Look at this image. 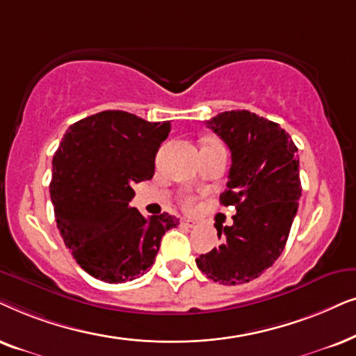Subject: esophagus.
<instances>
[{
  "instance_id": "1",
  "label": "esophagus",
  "mask_w": 356,
  "mask_h": 356,
  "mask_svg": "<svg viewBox=\"0 0 356 356\" xmlns=\"http://www.w3.org/2000/svg\"><path fill=\"white\" fill-rule=\"evenodd\" d=\"M182 225H184V226H187V227H191V229H193V227H197V226H198V222H197V221H193V220H184V221H182Z\"/></svg>"
}]
</instances>
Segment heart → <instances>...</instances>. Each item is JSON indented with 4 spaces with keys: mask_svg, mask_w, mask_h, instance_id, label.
<instances>
[{
    "mask_svg": "<svg viewBox=\"0 0 356 356\" xmlns=\"http://www.w3.org/2000/svg\"><path fill=\"white\" fill-rule=\"evenodd\" d=\"M192 205H193V198H192V197H186V198H184V207L191 208Z\"/></svg>",
    "mask_w": 356,
    "mask_h": 356,
    "instance_id": "1",
    "label": "heart"
}]
</instances>
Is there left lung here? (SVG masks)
Listing matches in <instances>:
<instances>
[{
    "label": "left lung",
    "mask_w": 356,
    "mask_h": 356,
    "mask_svg": "<svg viewBox=\"0 0 356 356\" xmlns=\"http://www.w3.org/2000/svg\"><path fill=\"white\" fill-rule=\"evenodd\" d=\"M231 151L221 205L236 207L233 226L218 229L222 243L198 257L213 282L243 285L280 257L301 197L300 156L278 123L249 111L221 112L207 122Z\"/></svg>",
    "instance_id": "1"
}]
</instances>
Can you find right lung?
Wrapping results in <instances>:
<instances>
[{
  "mask_svg": "<svg viewBox=\"0 0 356 356\" xmlns=\"http://www.w3.org/2000/svg\"><path fill=\"white\" fill-rule=\"evenodd\" d=\"M169 131L170 122L104 111L73 123L56 149L50 182L56 226L79 267L97 280L141 277L165 231L179 225L169 213L145 218L129 205L135 184L153 177Z\"/></svg>",
  "mask_w": 356,
  "mask_h": 356,
  "instance_id": "1",
  "label": "right lung"
}]
</instances>
